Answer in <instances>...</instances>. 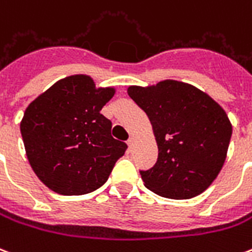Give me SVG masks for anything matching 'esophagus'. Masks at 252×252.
<instances>
[{
    "label": "esophagus",
    "instance_id": "obj_1",
    "mask_svg": "<svg viewBox=\"0 0 252 252\" xmlns=\"http://www.w3.org/2000/svg\"><path fill=\"white\" fill-rule=\"evenodd\" d=\"M126 144H128L129 149H132V147H133V144H134V137H129V140L126 141Z\"/></svg>",
    "mask_w": 252,
    "mask_h": 252
}]
</instances>
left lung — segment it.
Returning a JSON list of instances; mask_svg holds the SVG:
<instances>
[{"instance_id": "left-lung-1", "label": "left lung", "mask_w": 252, "mask_h": 252, "mask_svg": "<svg viewBox=\"0 0 252 252\" xmlns=\"http://www.w3.org/2000/svg\"><path fill=\"white\" fill-rule=\"evenodd\" d=\"M128 95L148 115L158 147L155 166L140 170L145 188L173 199L205 191L223 166L233 133L224 109L203 91L177 80L130 86Z\"/></svg>"}]
</instances>
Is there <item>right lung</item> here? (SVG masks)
Wrapping results in <instances>:
<instances>
[{"label": "right lung", "mask_w": 252, "mask_h": 252, "mask_svg": "<svg viewBox=\"0 0 252 252\" xmlns=\"http://www.w3.org/2000/svg\"><path fill=\"white\" fill-rule=\"evenodd\" d=\"M115 88H96L87 75H71L32 100L21 122L32 170L49 189L82 195L104 185L126 144L111 136L100 113Z\"/></svg>", "instance_id": "right-lung-1"}]
</instances>
